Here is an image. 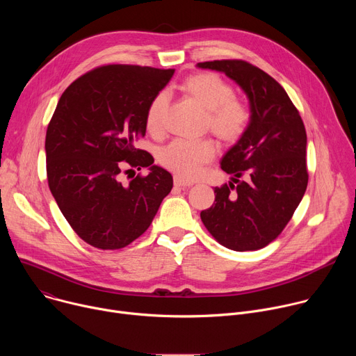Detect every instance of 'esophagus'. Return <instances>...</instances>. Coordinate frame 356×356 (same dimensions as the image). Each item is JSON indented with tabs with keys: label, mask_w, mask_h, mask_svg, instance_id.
<instances>
[{
	"label": "esophagus",
	"mask_w": 356,
	"mask_h": 356,
	"mask_svg": "<svg viewBox=\"0 0 356 356\" xmlns=\"http://www.w3.org/2000/svg\"><path fill=\"white\" fill-rule=\"evenodd\" d=\"M175 186L176 187H190V186H193V181H188V180H184L183 177H180V176H175Z\"/></svg>",
	"instance_id": "34e87169"
}]
</instances>
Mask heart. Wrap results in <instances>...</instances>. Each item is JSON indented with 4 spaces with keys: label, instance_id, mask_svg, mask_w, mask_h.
I'll return each instance as SVG.
<instances>
[{
    "label": "heart",
    "instance_id": "heart-1",
    "mask_svg": "<svg viewBox=\"0 0 356 356\" xmlns=\"http://www.w3.org/2000/svg\"><path fill=\"white\" fill-rule=\"evenodd\" d=\"M181 90L207 110V127L227 143L239 140L250 122V110L242 99L234 97L228 81L211 72L195 73L184 80ZM169 104V94L161 91L146 110L145 124L152 134H161ZM217 146L211 139H175L159 154L161 163L183 179L197 177L204 165L211 162Z\"/></svg>",
    "mask_w": 356,
    "mask_h": 356
}]
</instances>
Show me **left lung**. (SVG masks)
Wrapping results in <instances>:
<instances>
[{
	"mask_svg": "<svg viewBox=\"0 0 356 356\" xmlns=\"http://www.w3.org/2000/svg\"><path fill=\"white\" fill-rule=\"evenodd\" d=\"M197 66L235 80L252 113L246 132L221 161L232 181L214 188V204L200 217L222 246L258 250L282 234L306 193V128L284 88L259 67L238 59Z\"/></svg>",
	"mask_w": 356,
	"mask_h": 356,
	"instance_id": "obj_1",
	"label": "left lung"
}]
</instances>
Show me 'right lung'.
<instances>
[{
	"mask_svg": "<svg viewBox=\"0 0 356 356\" xmlns=\"http://www.w3.org/2000/svg\"><path fill=\"white\" fill-rule=\"evenodd\" d=\"M173 69L106 65L74 80L46 131L47 184L73 231L88 245L115 250L152 224L173 187L172 175L138 149L146 110ZM149 167L128 185L121 172ZM135 176V175H134Z\"/></svg>",
	"mask_w": 356,
	"mask_h": 356,
	"instance_id": "obj_1",
	"label": "right lung"
}]
</instances>
